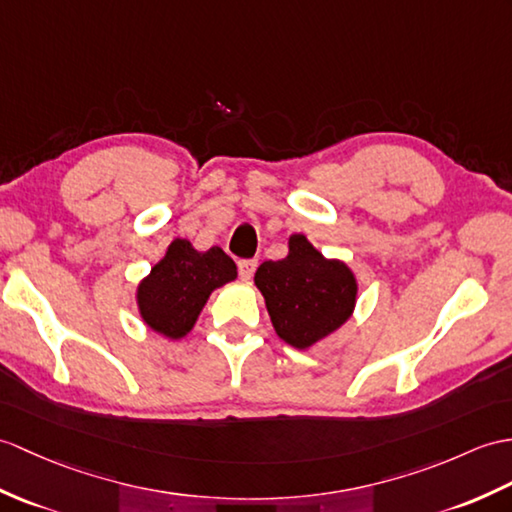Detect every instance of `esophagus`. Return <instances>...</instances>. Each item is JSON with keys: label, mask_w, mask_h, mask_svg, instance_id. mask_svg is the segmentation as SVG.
<instances>
[{"label": "esophagus", "mask_w": 512, "mask_h": 512, "mask_svg": "<svg viewBox=\"0 0 512 512\" xmlns=\"http://www.w3.org/2000/svg\"><path fill=\"white\" fill-rule=\"evenodd\" d=\"M237 268H240V277L244 281H248L253 277V272L257 268V261L255 259H240V261H237Z\"/></svg>", "instance_id": "obj_1"}]
</instances>
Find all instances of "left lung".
Listing matches in <instances>:
<instances>
[{
  "mask_svg": "<svg viewBox=\"0 0 512 512\" xmlns=\"http://www.w3.org/2000/svg\"><path fill=\"white\" fill-rule=\"evenodd\" d=\"M255 285L275 334L299 351L338 331L358 303V279L351 266L325 257L303 233L288 237L283 259L257 268Z\"/></svg>",
  "mask_w": 512,
  "mask_h": 512,
  "instance_id": "8db88e82",
  "label": "left lung"
}]
</instances>
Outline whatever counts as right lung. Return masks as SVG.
Masks as SVG:
<instances>
[{
	"mask_svg": "<svg viewBox=\"0 0 512 512\" xmlns=\"http://www.w3.org/2000/svg\"><path fill=\"white\" fill-rule=\"evenodd\" d=\"M235 279V261L220 246L198 251L189 240L176 237L137 283L139 318L154 334L181 340L194 329L209 296Z\"/></svg>",
	"mask_w": 512,
	"mask_h": 512,
	"instance_id": "1",
	"label": "right lung"
}]
</instances>
